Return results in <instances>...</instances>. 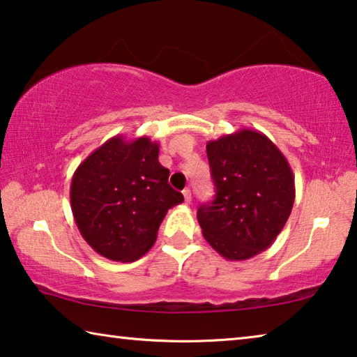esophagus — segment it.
<instances>
[{"label":"esophagus","instance_id":"34e87169","mask_svg":"<svg viewBox=\"0 0 357 357\" xmlns=\"http://www.w3.org/2000/svg\"><path fill=\"white\" fill-rule=\"evenodd\" d=\"M183 197H185V202H186V204L191 202V191H190L188 188L183 190Z\"/></svg>","mask_w":357,"mask_h":357}]
</instances>
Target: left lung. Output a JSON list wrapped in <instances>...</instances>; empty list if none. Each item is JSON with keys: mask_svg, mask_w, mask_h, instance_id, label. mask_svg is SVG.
Instances as JSON below:
<instances>
[{"mask_svg": "<svg viewBox=\"0 0 357 357\" xmlns=\"http://www.w3.org/2000/svg\"><path fill=\"white\" fill-rule=\"evenodd\" d=\"M215 199L197 208L202 236L229 261L271 247L293 210L294 175L266 134L247 130L207 142Z\"/></svg>", "mask_w": 357, "mask_h": 357, "instance_id": "8db88e82", "label": "left lung"}]
</instances>
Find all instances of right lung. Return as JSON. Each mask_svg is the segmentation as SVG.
Instances as JSON below:
<instances>
[{
  "label": "right lung",
  "instance_id": "obj_1",
  "mask_svg": "<svg viewBox=\"0 0 357 357\" xmlns=\"http://www.w3.org/2000/svg\"><path fill=\"white\" fill-rule=\"evenodd\" d=\"M149 137L115 136L85 158L71 180V208L82 237L104 258L132 262L153 247L169 208L183 202Z\"/></svg>",
  "mask_w": 357,
  "mask_h": 357
}]
</instances>
